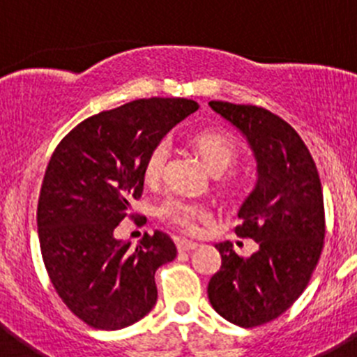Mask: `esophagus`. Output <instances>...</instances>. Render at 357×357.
I'll return each instance as SVG.
<instances>
[{"mask_svg": "<svg viewBox=\"0 0 357 357\" xmlns=\"http://www.w3.org/2000/svg\"><path fill=\"white\" fill-rule=\"evenodd\" d=\"M176 248H178V252H191L195 250V248H198V243L188 241V239H181V241L176 243Z\"/></svg>", "mask_w": 357, "mask_h": 357, "instance_id": "1", "label": "esophagus"}]
</instances>
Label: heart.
Segmentation results:
<instances>
[{"label":"heart","mask_w":357,"mask_h":357,"mask_svg":"<svg viewBox=\"0 0 357 357\" xmlns=\"http://www.w3.org/2000/svg\"><path fill=\"white\" fill-rule=\"evenodd\" d=\"M195 148L202 155L204 162L207 164V168L213 173H222L229 168L230 164L236 160L238 155V148L232 137L223 132L206 130L195 135ZM168 141H159L153 144L150 151H148L146 160H144L143 175L146 182H157L162 176L164 166H166V159H168ZM157 214L160 220L169 223L175 229L182 230V232H195L200 220H207L209 218V209L206 204L195 200H188L182 197H168L164 198L157 207Z\"/></svg>","instance_id":"heart-1"}]
</instances>
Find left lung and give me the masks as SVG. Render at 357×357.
<instances>
[{"label":"left lung","mask_w":357,"mask_h":357,"mask_svg":"<svg viewBox=\"0 0 357 357\" xmlns=\"http://www.w3.org/2000/svg\"><path fill=\"white\" fill-rule=\"evenodd\" d=\"M243 132L257 160V184L239 207V238L257 243L241 257L229 241L216 245L222 268L207 286L220 317L239 327L275 320L307 288L326 238L324 193L317 164L295 128L255 105L209 102Z\"/></svg>","instance_id":"left-lung-1"}]
</instances>
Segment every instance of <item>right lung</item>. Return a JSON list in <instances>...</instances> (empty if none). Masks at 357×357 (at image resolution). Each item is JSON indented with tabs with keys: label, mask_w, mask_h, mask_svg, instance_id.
I'll use <instances>...</instances> for the list:
<instances>
[{
	"label": "right lung",
	"mask_w": 357,
	"mask_h": 357,
	"mask_svg": "<svg viewBox=\"0 0 357 357\" xmlns=\"http://www.w3.org/2000/svg\"><path fill=\"white\" fill-rule=\"evenodd\" d=\"M198 103L144 98L84 119L53 151L37 206L40 254L53 288L94 329L139 321L157 302L155 270L176 257L168 234L114 238L144 184V160Z\"/></svg>",
	"instance_id": "right-lung-1"
}]
</instances>
